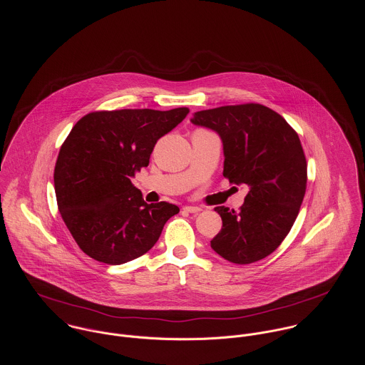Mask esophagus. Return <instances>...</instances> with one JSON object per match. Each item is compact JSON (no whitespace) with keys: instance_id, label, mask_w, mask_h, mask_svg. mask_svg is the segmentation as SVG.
Returning <instances> with one entry per match:
<instances>
[{"instance_id":"1","label":"esophagus","mask_w":365,"mask_h":365,"mask_svg":"<svg viewBox=\"0 0 365 365\" xmlns=\"http://www.w3.org/2000/svg\"><path fill=\"white\" fill-rule=\"evenodd\" d=\"M184 210L190 212V213H198V212H201V208L200 207H184Z\"/></svg>"}]
</instances>
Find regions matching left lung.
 <instances>
[{
    "instance_id": "8db88e82",
    "label": "left lung",
    "mask_w": 365,
    "mask_h": 365,
    "mask_svg": "<svg viewBox=\"0 0 365 365\" xmlns=\"http://www.w3.org/2000/svg\"><path fill=\"white\" fill-rule=\"evenodd\" d=\"M192 123L223 142V177L250 190L239 212L216 207L220 232L210 247L225 260L252 264L269 256L289 233L307 191L308 164L295 129L261 104L198 110Z\"/></svg>"
}]
</instances>
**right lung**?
Listing matches in <instances>:
<instances>
[{"label":"right lung","mask_w":365,"mask_h":365,"mask_svg":"<svg viewBox=\"0 0 365 365\" xmlns=\"http://www.w3.org/2000/svg\"><path fill=\"white\" fill-rule=\"evenodd\" d=\"M188 112L185 106L96 110L73 126L53 178L60 215L87 256L109 265L135 260L180 212L168 202H145L130 178L149 165L157 140Z\"/></svg>","instance_id":"obj_1"}]
</instances>
